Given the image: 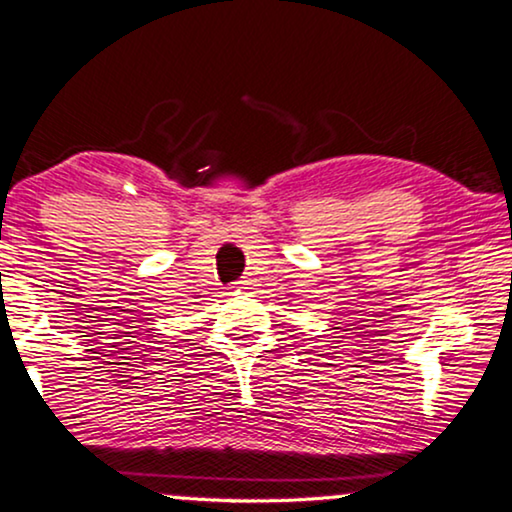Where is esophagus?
I'll list each match as a JSON object with an SVG mask.
<instances>
[{"mask_svg":"<svg viewBox=\"0 0 512 512\" xmlns=\"http://www.w3.org/2000/svg\"><path fill=\"white\" fill-rule=\"evenodd\" d=\"M238 284H240V286H235V289H245L247 282H238Z\"/></svg>","mask_w":512,"mask_h":512,"instance_id":"1","label":"esophagus"}]
</instances>
